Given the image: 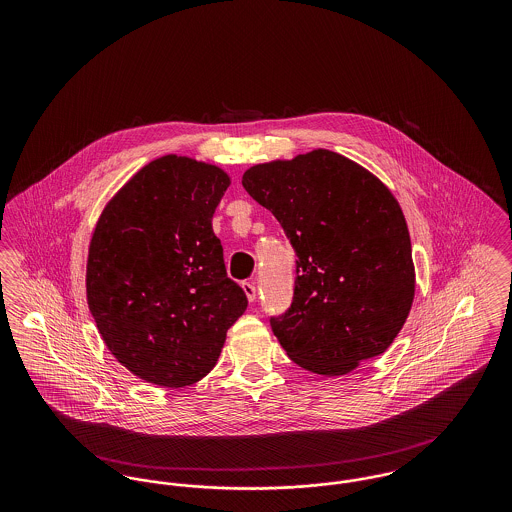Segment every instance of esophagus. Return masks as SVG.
<instances>
[{
    "label": "esophagus",
    "mask_w": 512,
    "mask_h": 512,
    "mask_svg": "<svg viewBox=\"0 0 512 512\" xmlns=\"http://www.w3.org/2000/svg\"><path fill=\"white\" fill-rule=\"evenodd\" d=\"M242 290H244L247 299L253 303L255 297H257V290H255V284L253 282H242Z\"/></svg>",
    "instance_id": "1"
}]
</instances>
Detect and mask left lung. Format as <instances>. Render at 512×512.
Returning <instances> with one entry per match:
<instances>
[{
	"label": "left lung",
	"mask_w": 512,
	"mask_h": 512,
	"mask_svg": "<svg viewBox=\"0 0 512 512\" xmlns=\"http://www.w3.org/2000/svg\"><path fill=\"white\" fill-rule=\"evenodd\" d=\"M247 194L282 224L297 253L293 303L270 318L295 365L341 376L382 355L411 313V236L390 188L330 149L253 165Z\"/></svg>",
	"instance_id": "1"
}]
</instances>
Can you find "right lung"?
I'll list each match as a JSON object with an SVG mask.
<instances>
[{
    "instance_id": "add662e5",
    "label": "right lung",
    "mask_w": 512,
    "mask_h": 512,
    "mask_svg": "<svg viewBox=\"0 0 512 512\" xmlns=\"http://www.w3.org/2000/svg\"><path fill=\"white\" fill-rule=\"evenodd\" d=\"M228 186L217 165L171 153L136 172L99 215L88 307L111 355L144 382L176 390L205 378L247 309L213 232Z\"/></svg>"
}]
</instances>
